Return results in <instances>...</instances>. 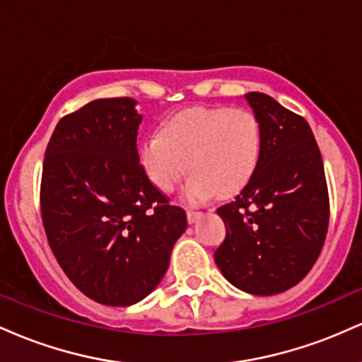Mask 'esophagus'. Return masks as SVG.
<instances>
[{
    "mask_svg": "<svg viewBox=\"0 0 362 362\" xmlns=\"http://www.w3.org/2000/svg\"><path fill=\"white\" fill-rule=\"evenodd\" d=\"M199 218H202V213H201V211H192V209L187 211V219H189V223H190V224L197 221Z\"/></svg>",
    "mask_w": 362,
    "mask_h": 362,
    "instance_id": "1",
    "label": "esophagus"
}]
</instances>
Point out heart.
Segmentation results:
<instances>
[{
	"mask_svg": "<svg viewBox=\"0 0 362 362\" xmlns=\"http://www.w3.org/2000/svg\"><path fill=\"white\" fill-rule=\"evenodd\" d=\"M264 134L248 109L194 107L170 115L158 132L143 139L139 160L161 192L175 190L187 173L184 197L202 202L216 192L228 197L248 184L259 167Z\"/></svg>",
	"mask_w": 362,
	"mask_h": 362,
	"instance_id": "obj_1",
	"label": "heart"
}]
</instances>
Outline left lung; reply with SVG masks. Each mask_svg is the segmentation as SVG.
Wrapping results in <instances>:
<instances>
[{"mask_svg": "<svg viewBox=\"0 0 362 362\" xmlns=\"http://www.w3.org/2000/svg\"><path fill=\"white\" fill-rule=\"evenodd\" d=\"M260 120L259 167L233 202L218 209L226 238L216 265L235 288L257 296L288 291L317 262L328 230V190L313 132L259 91L245 95Z\"/></svg>", "mask_w": 362, "mask_h": 362, "instance_id": "obj_1", "label": "left lung"}]
</instances>
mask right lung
<instances>
[{"instance_id": "right-lung-1", "label": "right lung", "mask_w": 362, "mask_h": 362, "mask_svg": "<svg viewBox=\"0 0 362 362\" xmlns=\"http://www.w3.org/2000/svg\"><path fill=\"white\" fill-rule=\"evenodd\" d=\"M143 115L129 97L64 115L45 149L40 214L51 250L85 296L129 306L160 284L187 228L139 163Z\"/></svg>"}]
</instances>
